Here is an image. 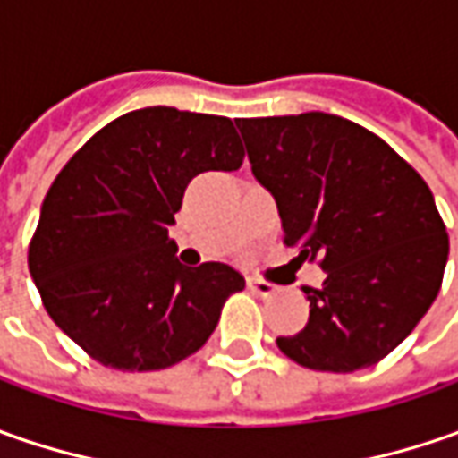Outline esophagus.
I'll return each instance as SVG.
<instances>
[{
    "instance_id": "obj_1",
    "label": "esophagus",
    "mask_w": 458,
    "mask_h": 458,
    "mask_svg": "<svg viewBox=\"0 0 458 458\" xmlns=\"http://www.w3.org/2000/svg\"><path fill=\"white\" fill-rule=\"evenodd\" d=\"M247 288L255 293V295H273V293L277 291L273 283L259 280V277H247Z\"/></svg>"
}]
</instances>
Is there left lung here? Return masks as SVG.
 Here are the masks:
<instances>
[{"label": "left lung", "instance_id": "8db88e82", "mask_svg": "<svg viewBox=\"0 0 458 458\" xmlns=\"http://www.w3.org/2000/svg\"><path fill=\"white\" fill-rule=\"evenodd\" d=\"M285 244L318 259L303 331L277 346L301 367L354 372L385 360L438 295L449 234L431 188L385 140L336 114L239 119ZM293 259V262H295Z\"/></svg>", "mask_w": 458, "mask_h": 458}]
</instances>
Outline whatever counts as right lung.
<instances>
[{"instance_id":"obj_1","label":"right lung","mask_w":458,"mask_h":458,"mask_svg":"<svg viewBox=\"0 0 458 458\" xmlns=\"http://www.w3.org/2000/svg\"><path fill=\"white\" fill-rule=\"evenodd\" d=\"M229 116L148 106L101 127L53 181L27 265L45 310L104 367L155 372L199 352L244 277L185 267L167 237L188 183L237 170Z\"/></svg>"}]
</instances>
